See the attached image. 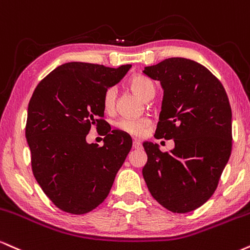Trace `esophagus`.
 <instances>
[{"label": "esophagus", "instance_id": "1", "mask_svg": "<svg viewBox=\"0 0 250 250\" xmlns=\"http://www.w3.org/2000/svg\"><path fill=\"white\" fill-rule=\"evenodd\" d=\"M132 147H133L134 149L142 148V143H140L139 140H134L133 144H132Z\"/></svg>", "mask_w": 250, "mask_h": 250}]
</instances>
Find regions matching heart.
<instances>
[{"mask_svg":"<svg viewBox=\"0 0 250 250\" xmlns=\"http://www.w3.org/2000/svg\"><path fill=\"white\" fill-rule=\"evenodd\" d=\"M128 86L130 89L136 92L138 96L142 97L143 99L147 101L151 99L154 96L155 87L154 82L147 76L143 75V73H136L132 77L128 79ZM116 97H117V91L114 87H107L105 90L104 95H103V105L106 112H112L116 106ZM151 125V122L148 119H128V118H123L119 119L118 122H116L117 130L124 132L126 134H130L133 137H143L145 134V132L147 131V128Z\"/></svg>","mask_w":250,"mask_h":250,"instance_id":"b5f03b06","label":"heart"}]
</instances>
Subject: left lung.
<instances>
[{
    "mask_svg": "<svg viewBox=\"0 0 250 250\" xmlns=\"http://www.w3.org/2000/svg\"><path fill=\"white\" fill-rule=\"evenodd\" d=\"M160 81L164 99L155 138L174 140L161 152L144 143L147 163L143 175L149 193L173 213H188L206 202L218 187L231 152V108L224 85L207 67L187 58L146 66Z\"/></svg>",
    "mask_w": 250,
    "mask_h": 250,
    "instance_id": "8db88e82",
    "label": "left lung"
}]
</instances>
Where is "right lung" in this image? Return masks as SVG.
Wrapping results in <instances>:
<instances>
[{"label":"right lung","mask_w":250,"mask_h":250,"mask_svg":"<svg viewBox=\"0 0 250 250\" xmlns=\"http://www.w3.org/2000/svg\"><path fill=\"white\" fill-rule=\"evenodd\" d=\"M132 65L117 69L71 62L56 67L32 93L25 137L34 177L63 212L85 214L106 199L132 147L128 134L103 130L104 145L87 144L91 127L106 126L103 95Z\"/></svg>","instance_id":"1"}]
</instances>
